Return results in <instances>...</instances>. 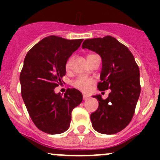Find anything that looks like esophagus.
Listing matches in <instances>:
<instances>
[{
    "instance_id": "1",
    "label": "esophagus",
    "mask_w": 160,
    "mask_h": 160,
    "mask_svg": "<svg viewBox=\"0 0 160 160\" xmlns=\"http://www.w3.org/2000/svg\"><path fill=\"white\" fill-rule=\"evenodd\" d=\"M88 98H89V97L87 96V95H84V94L83 95V99L84 100V101H86V100H88Z\"/></svg>"
}]
</instances>
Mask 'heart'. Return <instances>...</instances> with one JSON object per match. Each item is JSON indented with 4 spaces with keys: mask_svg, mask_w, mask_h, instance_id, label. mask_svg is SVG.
<instances>
[{
    "mask_svg": "<svg viewBox=\"0 0 160 160\" xmlns=\"http://www.w3.org/2000/svg\"><path fill=\"white\" fill-rule=\"evenodd\" d=\"M71 62L72 59H69L68 62H67V68L69 69L70 67ZM93 83V79L90 78V77H80L73 82V86L76 88L79 89L83 92H88L91 88L92 85Z\"/></svg>",
    "mask_w": 160,
    "mask_h": 160,
    "instance_id": "obj_1",
    "label": "heart"
}]
</instances>
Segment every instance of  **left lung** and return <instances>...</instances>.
I'll return each mask as SVG.
<instances>
[{
    "instance_id": "8db88e82",
    "label": "left lung",
    "mask_w": 160,
    "mask_h": 160,
    "mask_svg": "<svg viewBox=\"0 0 160 160\" xmlns=\"http://www.w3.org/2000/svg\"><path fill=\"white\" fill-rule=\"evenodd\" d=\"M98 53L102 60L99 90L111 89L108 98L93 96L99 103L90 114L92 126L101 134H115L129 124L141 91L139 69L133 55L112 36L86 39L82 45Z\"/></svg>"
}]
</instances>
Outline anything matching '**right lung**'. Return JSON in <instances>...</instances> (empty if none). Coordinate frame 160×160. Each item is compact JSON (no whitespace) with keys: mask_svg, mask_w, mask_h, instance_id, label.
Returning a JSON list of instances; mask_svg holds the SVG:
<instances>
[{"mask_svg":"<svg viewBox=\"0 0 160 160\" xmlns=\"http://www.w3.org/2000/svg\"><path fill=\"white\" fill-rule=\"evenodd\" d=\"M82 42L50 35L34 46L24 60L20 74L22 98L34 124L48 134L68 129L71 112L83 100L81 92L74 88L63 96L54 91L65 76L67 60Z\"/></svg>","mask_w":160,"mask_h":160,"instance_id":"obj_1","label":"right lung"}]
</instances>
